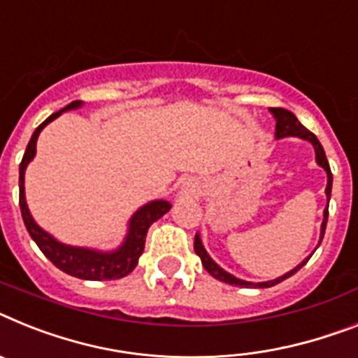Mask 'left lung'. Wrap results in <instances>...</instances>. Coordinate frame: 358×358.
Masks as SVG:
<instances>
[{
  "label": "left lung",
  "mask_w": 358,
  "mask_h": 358,
  "mask_svg": "<svg viewBox=\"0 0 358 358\" xmlns=\"http://www.w3.org/2000/svg\"><path fill=\"white\" fill-rule=\"evenodd\" d=\"M269 110H271V114L275 116V120H276V129H275L276 140H280V138H287V136H296V138H302V140H308V142L315 147V158H317V164L320 165V167H322V169L326 171V174H327L326 196H327V202H329V198H331L333 174H331V169H329V164H327V158H326V152H324V147L320 145L318 138L315 136L311 131H308V129H306L304 125H302V123L296 120V116L291 113V110L282 109V107H271ZM326 224H327V207L324 209V220H322V227H320V242H322V238H324ZM194 251H196V255L200 257V260H202V266L206 267V271L209 273V275L215 276L216 280L225 282V284H231V286H240V287H271V286H275V284H278V282L289 278L291 275H295L300 267H304L306 262H308L309 258H311V255H309V257L306 258V260H302V262H300L299 266L295 267V269H291L289 273L278 276V278H275V280L258 282V284H255V282L240 280V278L233 276L231 273L225 271V269H222V267L218 266V264H216L215 260L209 257V255H207L206 248H203L202 240H200V235H198V233H196V236H194Z\"/></svg>",
  "instance_id": "obj_1"
}]
</instances>
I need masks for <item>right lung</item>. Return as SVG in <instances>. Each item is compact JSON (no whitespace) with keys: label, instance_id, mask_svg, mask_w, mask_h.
<instances>
[{"label":"right lung","instance_id":"1","mask_svg":"<svg viewBox=\"0 0 358 358\" xmlns=\"http://www.w3.org/2000/svg\"><path fill=\"white\" fill-rule=\"evenodd\" d=\"M82 107V101L76 100L69 103L67 107H63L58 113L50 114L49 118L41 123L40 127L36 129L34 134L31 136V142L27 145V151L23 155V160L20 164V207L21 216L25 222V227L29 231L31 238L34 240L38 248L41 249V253L49 258L54 266L62 269L63 273H67L71 276L82 278V280H116V278H123L129 273L133 271L138 264V258L143 253L145 248V236L147 231L151 227L152 222L165 215L171 209V203L165 200H152V202L145 203L131 216L129 220L127 236L123 240V244L114 251H96V249L87 248H76V245L62 244L58 240L50 236L47 231H43L40 225L36 224L32 218L29 207H27L25 200V169L27 165L31 164V160L36 155V142L38 136L43 131L47 123L56 120L65 110H72Z\"/></svg>","mask_w":358,"mask_h":358}]
</instances>
